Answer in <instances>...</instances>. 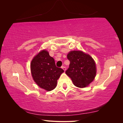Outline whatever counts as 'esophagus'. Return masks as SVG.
Wrapping results in <instances>:
<instances>
[{"label": "esophagus", "instance_id": "obj_1", "mask_svg": "<svg viewBox=\"0 0 123 123\" xmlns=\"http://www.w3.org/2000/svg\"><path fill=\"white\" fill-rule=\"evenodd\" d=\"M61 68H62V69H63L64 70V71H65L66 69V67H64V66H62Z\"/></svg>", "mask_w": 123, "mask_h": 123}]
</instances>
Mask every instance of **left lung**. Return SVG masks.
Instances as JSON below:
<instances>
[{
	"mask_svg": "<svg viewBox=\"0 0 123 123\" xmlns=\"http://www.w3.org/2000/svg\"><path fill=\"white\" fill-rule=\"evenodd\" d=\"M70 61L66 73L75 86L84 88L93 81L96 75L95 62L91 56L81 51H72L67 55Z\"/></svg>",
	"mask_w": 123,
	"mask_h": 123,
	"instance_id": "left-lung-1",
	"label": "left lung"
}]
</instances>
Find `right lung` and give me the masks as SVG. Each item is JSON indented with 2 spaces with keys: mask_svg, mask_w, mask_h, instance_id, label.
I'll list each match as a JSON object with an SVG mask.
<instances>
[{
  "mask_svg": "<svg viewBox=\"0 0 123 123\" xmlns=\"http://www.w3.org/2000/svg\"><path fill=\"white\" fill-rule=\"evenodd\" d=\"M31 71L35 82L48 91L55 88L57 81L63 69L56 66L55 60L46 50H42L34 57L31 63Z\"/></svg>",
  "mask_w": 123,
  "mask_h": 123,
  "instance_id": "right-lung-1",
  "label": "right lung"
}]
</instances>
